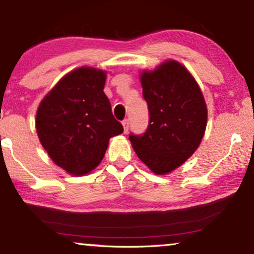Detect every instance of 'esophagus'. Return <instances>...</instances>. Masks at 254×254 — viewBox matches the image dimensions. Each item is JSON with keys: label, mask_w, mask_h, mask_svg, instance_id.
Here are the masks:
<instances>
[{"label": "esophagus", "mask_w": 254, "mask_h": 254, "mask_svg": "<svg viewBox=\"0 0 254 254\" xmlns=\"http://www.w3.org/2000/svg\"><path fill=\"white\" fill-rule=\"evenodd\" d=\"M122 124H123V127H124V132H127V130H128V120L127 119V120H124L123 122H122Z\"/></svg>", "instance_id": "obj_1"}]
</instances>
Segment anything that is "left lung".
<instances>
[{"instance_id":"left-lung-1","label":"left lung","mask_w":254,"mask_h":254,"mask_svg":"<svg viewBox=\"0 0 254 254\" xmlns=\"http://www.w3.org/2000/svg\"><path fill=\"white\" fill-rule=\"evenodd\" d=\"M149 123L141 135L128 139L137 156L156 175H166L198 148L207 109L195 78L180 63L168 60L140 75Z\"/></svg>"}]
</instances>
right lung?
Returning <instances> with one entry per match:
<instances>
[{
	"mask_svg": "<svg viewBox=\"0 0 254 254\" xmlns=\"http://www.w3.org/2000/svg\"><path fill=\"white\" fill-rule=\"evenodd\" d=\"M106 71L77 68L65 75L41 101L36 131L55 163L83 176L103 160L109 139L123 132L104 92Z\"/></svg>",
	"mask_w": 254,
	"mask_h": 254,
	"instance_id": "add662e5",
	"label": "right lung"
}]
</instances>
